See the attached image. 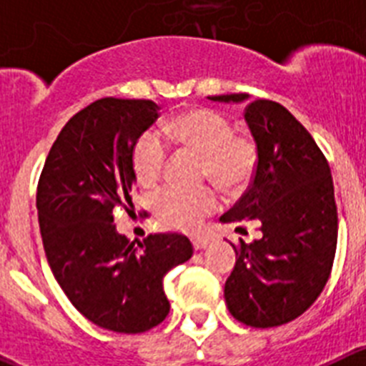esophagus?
I'll use <instances>...</instances> for the list:
<instances>
[{"mask_svg": "<svg viewBox=\"0 0 366 366\" xmlns=\"http://www.w3.org/2000/svg\"><path fill=\"white\" fill-rule=\"evenodd\" d=\"M192 245L196 251H202V249L209 245V238L207 236H192Z\"/></svg>", "mask_w": 366, "mask_h": 366, "instance_id": "34e87169", "label": "esophagus"}]
</instances>
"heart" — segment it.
Here are the masks:
<instances>
[{"instance_id":"heart-1","label":"heart","mask_w":366,"mask_h":366,"mask_svg":"<svg viewBox=\"0 0 366 366\" xmlns=\"http://www.w3.org/2000/svg\"><path fill=\"white\" fill-rule=\"evenodd\" d=\"M163 135L172 143L203 155L205 176L227 190H240L253 177L257 148L249 139L234 135L225 115L216 109L194 108L164 124ZM167 148L155 132H144L132 147L130 163L143 187L157 183L163 172ZM218 205L211 189L183 190L167 187L154 196L155 212L163 222L179 229H196Z\"/></svg>"}]
</instances>
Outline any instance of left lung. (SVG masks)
<instances>
[{"mask_svg": "<svg viewBox=\"0 0 366 366\" xmlns=\"http://www.w3.org/2000/svg\"><path fill=\"white\" fill-rule=\"evenodd\" d=\"M244 102L245 93L209 97ZM244 119L257 144L247 192L222 223L258 219L262 238L240 240L225 302L236 321L253 328L286 325L317 300L337 247V207L328 161L308 130L273 100H254Z\"/></svg>", "mask_w": 366, "mask_h": 366, "instance_id": "1", "label": "left lung"}]
</instances>
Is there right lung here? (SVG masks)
I'll list each match as a JSON object with an SVG mask.
<instances>
[{"instance_id":"add662e5","label":"right lung","mask_w":366,"mask_h":366,"mask_svg":"<svg viewBox=\"0 0 366 366\" xmlns=\"http://www.w3.org/2000/svg\"><path fill=\"white\" fill-rule=\"evenodd\" d=\"M154 100L100 99L67 121L51 147L36 192L45 257L67 299L87 321L141 334L164 321L163 277L192 257L183 234L130 242L113 209L132 202V147L155 119Z\"/></svg>"}]
</instances>
